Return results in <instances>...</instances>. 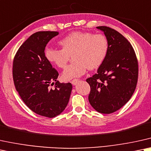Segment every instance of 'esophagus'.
Wrapping results in <instances>:
<instances>
[{"instance_id":"esophagus-1","label":"esophagus","mask_w":151,"mask_h":151,"mask_svg":"<svg viewBox=\"0 0 151 151\" xmlns=\"http://www.w3.org/2000/svg\"><path fill=\"white\" fill-rule=\"evenodd\" d=\"M79 80L78 79H73V80H72L71 81V83H72V85H76L77 84V83H78V82H79Z\"/></svg>"}]
</instances>
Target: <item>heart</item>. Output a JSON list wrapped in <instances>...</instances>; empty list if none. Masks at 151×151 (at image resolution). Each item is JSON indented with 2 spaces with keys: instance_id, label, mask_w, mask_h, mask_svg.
<instances>
[{
  "instance_id": "obj_1",
  "label": "heart",
  "mask_w": 151,
  "mask_h": 151,
  "mask_svg": "<svg viewBox=\"0 0 151 151\" xmlns=\"http://www.w3.org/2000/svg\"><path fill=\"white\" fill-rule=\"evenodd\" d=\"M62 49L47 48L45 56L47 60L59 68H64L73 56L74 63L65 69L62 74L64 80L79 77L87 68L97 69L105 59L109 50V42L102 34L75 31L59 42Z\"/></svg>"
}]
</instances>
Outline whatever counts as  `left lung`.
<instances>
[{"instance_id":"obj_1","label":"left lung","mask_w":151,"mask_h":151,"mask_svg":"<svg viewBox=\"0 0 151 151\" xmlns=\"http://www.w3.org/2000/svg\"><path fill=\"white\" fill-rule=\"evenodd\" d=\"M109 42L105 59L98 72L86 81L91 87L88 101L101 114H111L129 100L136 88L139 67L132 46L123 35L107 26H98Z\"/></svg>"}]
</instances>
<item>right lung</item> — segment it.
Instances as JSON below:
<instances>
[{
	"label": "right lung",
	"mask_w": 151,
	"mask_h": 151,
	"mask_svg": "<svg viewBox=\"0 0 151 151\" xmlns=\"http://www.w3.org/2000/svg\"><path fill=\"white\" fill-rule=\"evenodd\" d=\"M58 35L57 31L33 33L19 48L13 60V81L21 98L30 110L47 118L63 111L72 88L70 83L57 81L58 72L45 56L47 43Z\"/></svg>",
	"instance_id": "right-lung-1"
}]
</instances>
